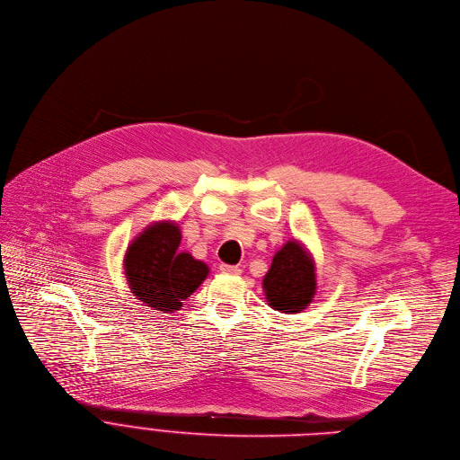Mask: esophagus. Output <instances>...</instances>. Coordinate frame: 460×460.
Returning <instances> with one entry per match:
<instances>
[{"label": "esophagus", "mask_w": 460, "mask_h": 460, "mask_svg": "<svg viewBox=\"0 0 460 460\" xmlns=\"http://www.w3.org/2000/svg\"><path fill=\"white\" fill-rule=\"evenodd\" d=\"M220 271L227 273V275H240L242 270L238 266H231V264H220Z\"/></svg>", "instance_id": "esophagus-1"}]
</instances>
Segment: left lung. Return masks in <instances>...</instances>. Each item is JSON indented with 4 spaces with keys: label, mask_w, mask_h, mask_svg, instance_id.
I'll list each match as a JSON object with an SVG mask.
<instances>
[{
    "label": "left lung",
    "mask_w": 460,
    "mask_h": 460,
    "mask_svg": "<svg viewBox=\"0 0 460 460\" xmlns=\"http://www.w3.org/2000/svg\"><path fill=\"white\" fill-rule=\"evenodd\" d=\"M262 284L271 308L282 314L303 312L315 296V266L310 253L297 240L286 242Z\"/></svg>",
    "instance_id": "1"
}]
</instances>
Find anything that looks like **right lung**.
<instances>
[{
  "label": "right lung",
  "mask_w": 460,
  "mask_h": 460,
  "mask_svg": "<svg viewBox=\"0 0 460 460\" xmlns=\"http://www.w3.org/2000/svg\"><path fill=\"white\" fill-rule=\"evenodd\" d=\"M181 233L172 222L148 226L124 255V275L132 294L159 312L180 310L207 279L208 268L190 253L180 252Z\"/></svg>",
  "instance_id": "add662e5"
}]
</instances>
